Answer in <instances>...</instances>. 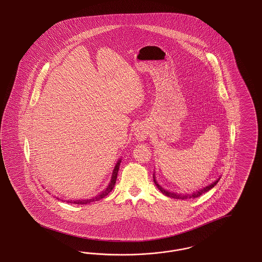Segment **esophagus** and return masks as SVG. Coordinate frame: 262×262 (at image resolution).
<instances>
[{
    "mask_svg": "<svg viewBox=\"0 0 262 262\" xmlns=\"http://www.w3.org/2000/svg\"><path fill=\"white\" fill-rule=\"evenodd\" d=\"M134 136L136 137L138 141H142L148 136V128L145 125H138L135 129Z\"/></svg>",
    "mask_w": 262,
    "mask_h": 262,
    "instance_id": "1",
    "label": "esophagus"
}]
</instances>
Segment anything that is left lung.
I'll return each mask as SVG.
<instances>
[{
  "mask_svg": "<svg viewBox=\"0 0 262 262\" xmlns=\"http://www.w3.org/2000/svg\"><path fill=\"white\" fill-rule=\"evenodd\" d=\"M220 180V177L214 181L212 184L206 186V187H203V188H200L196 191H193L191 193H178V192H174V191H170V190H167L165 189L164 187H161L158 182L156 181V177H155V173L153 174V181H154V184L155 186L157 187V188L162 192L163 194H165L166 196H169V198H172V199H176V200H187V199H195V198H199L200 195H202L203 193L207 192L208 190H210L212 187H215L217 185V183L219 182Z\"/></svg>",
  "mask_w": 262,
  "mask_h": 262,
  "instance_id": "1",
  "label": "left lung"
}]
</instances>
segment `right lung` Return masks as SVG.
Instances as JSON below:
<instances>
[{
  "label": "right lung",
  "mask_w": 262,
  "mask_h": 262,
  "mask_svg": "<svg viewBox=\"0 0 262 262\" xmlns=\"http://www.w3.org/2000/svg\"><path fill=\"white\" fill-rule=\"evenodd\" d=\"M121 162H122V159L120 158V159L117 161V163H116L115 167H114L110 183L108 184V186H107V187H106L104 190H102V191L100 192L99 194H97L96 196H93V198H91V199H88V200H66V201H67L68 203H73V204H88V203L97 201V200H101V199H104L106 195H108L109 192L112 191L113 188L115 187V184H116V180H117V176H118V172H119V168H120ZM55 198H56V196H55ZM56 199L61 200V199H59V198H56ZM62 201H64V200H62Z\"/></svg>",
  "instance_id": "obj_1"
}]
</instances>
